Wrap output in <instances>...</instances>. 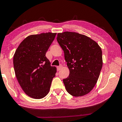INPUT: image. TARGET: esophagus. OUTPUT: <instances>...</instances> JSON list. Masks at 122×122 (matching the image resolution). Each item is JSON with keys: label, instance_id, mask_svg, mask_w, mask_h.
Masks as SVG:
<instances>
[{"label": "esophagus", "instance_id": "obj_1", "mask_svg": "<svg viewBox=\"0 0 122 122\" xmlns=\"http://www.w3.org/2000/svg\"><path fill=\"white\" fill-rule=\"evenodd\" d=\"M62 67V66H57V71H60V70H61Z\"/></svg>", "mask_w": 122, "mask_h": 122}]
</instances>
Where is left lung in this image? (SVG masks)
Listing matches in <instances>:
<instances>
[{"mask_svg": "<svg viewBox=\"0 0 122 122\" xmlns=\"http://www.w3.org/2000/svg\"><path fill=\"white\" fill-rule=\"evenodd\" d=\"M70 75L63 80L67 92L75 97L87 95L95 87L103 65L102 52L97 42L77 32L58 33Z\"/></svg>", "mask_w": 122, "mask_h": 122, "instance_id": "1", "label": "left lung"}]
</instances>
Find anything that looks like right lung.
<instances>
[{
	"label": "right lung",
	"mask_w": 122,
	"mask_h": 122,
	"mask_svg": "<svg viewBox=\"0 0 122 122\" xmlns=\"http://www.w3.org/2000/svg\"><path fill=\"white\" fill-rule=\"evenodd\" d=\"M56 33L46 32L26 37L17 48L13 57L16 77L24 92L34 99L47 95L56 67L45 55Z\"/></svg>",
	"instance_id": "add662e5"
}]
</instances>
